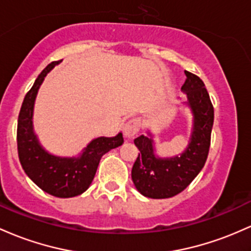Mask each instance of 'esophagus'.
<instances>
[{
	"mask_svg": "<svg viewBox=\"0 0 251 251\" xmlns=\"http://www.w3.org/2000/svg\"><path fill=\"white\" fill-rule=\"evenodd\" d=\"M140 130V120L134 118V119L128 120L127 123L124 126V136L126 138H133L137 133H138Z\"/></svg>",
	"mask_w": 251,
	"mask_h": 251,
	"instance_id": "1",
	"label": "esophagus"
}]
</instances>
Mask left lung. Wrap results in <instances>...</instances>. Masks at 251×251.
<instances>
[{
	"mask_svg": "<svg viewBox=\"0 0 251 251\" xmlns=\"http://www.w3.org/2000/svg\"><path fill=\"white\" fill-rule=\"evenodd\" d=\"M186 82L182 92L187 95L183 102L191 109L193 125L188 145L182 153L173 157L156 155L152 134L134 139L138 148L136 162L132 167V181L137 191L147 198L167 199L178 194L197 177L205 166L211 144L214 111L207 90L201 79L184 71Z\"/></svg>",
	"mask_w": 251,
	"mask_h": 251,
	"instance_id": "1",
	"label": "left lung"
}]
</instances>
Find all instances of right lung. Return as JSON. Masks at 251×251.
<instances>
[{
	"label": "right lung",
	"mask_w": 251,
	"mask_h": 251,
	"mask_svg": "<svg viewBox=\"0 0 251 251\" xmlns=\"http://www.w3.org/2000/svg\"><path fill=\"white\" fill-rule=\"evenodd\" d=\"M59 62L44 69L24 99L18 119L19 159L27 176L44 192L57 198H73L89 188L100 159L124 143L123 133L93 139L77 157H62L43 148L33 128V111L38 90L50 71Z\"/></svg>",
	"instance_id": "add662e5"
}]
</instances>
